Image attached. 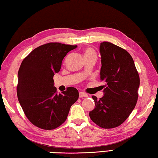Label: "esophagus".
<instances>
[{
	"instance_id": "1",
	"label": "esophagus",
	"mask_w": 158,
	"mask_h": 158,
	"mask_svg": "<svg viewBox=\"0 0 158 158\" xmlns=\"http://www.w3.org/2000/svg\"><path fill=\"white\" fill-rule=\"evenodd\" d=\"M87 96H88V95L87 94H85V92H81L79 93V97L80 98H83V97H87Z\"/></svg>"
}]
</instances>
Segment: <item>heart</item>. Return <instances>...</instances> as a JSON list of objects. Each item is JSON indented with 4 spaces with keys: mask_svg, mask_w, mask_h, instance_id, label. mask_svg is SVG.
I'll return each mask as SVG.
<instances>
[{
    "mask_svg": "<svg viewBox=\"0 0 158 158\" xmlns=\"http://www.w3.org/2000/svg\"><path fill=\"white\" fill-rule=\"evenodd\" d=\"M84 55L85 57H87V56H92V55H94V56H96V52L95 51H94V50L92 48H87L86 50L85 51V52H84Z\"/></svg>",
    "mask_w": 158,
    "mask_h": 158,
    "instance_id": "heart-1",
    "label": "heart"
}]
</instances>
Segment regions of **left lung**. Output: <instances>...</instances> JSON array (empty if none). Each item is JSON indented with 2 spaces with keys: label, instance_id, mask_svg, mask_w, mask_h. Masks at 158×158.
<instances>
[{
  "label": "left lung",
  "instance_id": "1",
  "mask_svg": "<svg viewBox=\"0 0 158 158\" xmlns=\"http://www.w3.org/2000/svg\"><path fill=\"white\" fill-rule=\"evenodd\" d=\"M101 58L100 78L106 85L104 95L95 96V108L89 114L96 125L103 128L120 126L136 106L139 76L133 59L126 50L104 41L99 47Z\"/></svg>",
  "mask_w": 158,
  "mask_h": 158
}]
</instances>
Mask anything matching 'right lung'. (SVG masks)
<instances>
[{"label": "right lung", "instance_id": "add662e5", "mask_svg": "<svg viewBox=\"0 0 158 158\" xmlns=\"http://www.w3.org/2000/svg\"><path fill=\"white\" fill-rule=\"evenodd\" d=\"M76 48L48 43L33 50L21 63L18 72V99L27 118L38 128L52 130L62 125L79 97L74 87L57 94L53 81L66 54Z\"/></svg>", "mask_w": 158, "mask_h": 158}]
</instances>
